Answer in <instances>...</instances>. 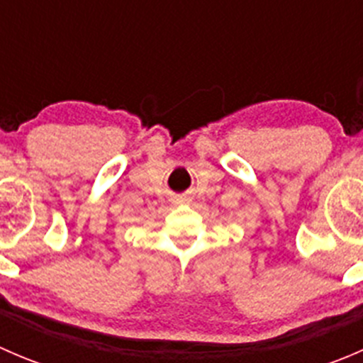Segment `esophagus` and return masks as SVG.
<instances>
[{"instance_id":"34e87169","label":"esophagus","mask_w":363,"mask_h":363,"mask_svg":"<svg viewBox=\"0 0 363 363\" xmlns=\"http://www.w3.org/2000/svg\"><path fill=\"white\" fill-rule=\"evenodd\" d=\"M186 200H188V196H186V195H175L174 196L175 203H182V202H186Z\"/></svg>"}]
</instances>
